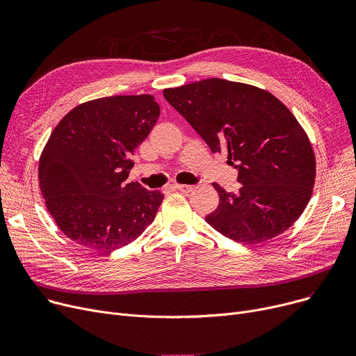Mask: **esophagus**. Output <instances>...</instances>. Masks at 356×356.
<instances>
[{
  "label": "esophagus",
  "instance_id": "1",
  "mask_svg": "<svg viewBox=\"0 0 356 356\" xmlns=\"http://www.w3.org/2000/svg\"><path fill=\"white\" fill-rule=\"evenodd\" d=\"M175 189L179 191V192H183V193H191V192H193L195 186H191V184H175Z\"/></svg>",
  "mask_w": 356,
  "mask_h": 356
}]
</instances>
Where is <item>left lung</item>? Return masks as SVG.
<instances>
[{
    "instance_id": "1",
    "label": "left lung",
    "mask_w": 356,
    "mask_h": 356,
    "mask_svg": "<svg viewBox=\"0 0 356 356\" xmlns=\"http://www.w3.org/2000/svg\"><path fill=\"white\" fill-rule=\"evenodd\" d=\"M163 95L212 153H227L238 168L239 193L219 184L215 212L207 222L222 235L259 244L287 231L312 197L316 159L291 111L273 93L225 79H203Z\"/></svg>"
}]
</instances>
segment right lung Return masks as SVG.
<instances>
[{
	"label": "right lung",
	"mask_w": 356,
	"mask_h": 356,
	"mask_svg": "<svg viewBox=\"0 0 356 356\" xmlns=\"http://www.w3.org/2000/svg\"><path fill=\"white\" fill-rule=\"evenodd\" d=\"M153 95L83 102L56 125L39 161L46 207L79 245L109 252L137 239L156 218L163 193L128 183L129 156L157 122Z\"/></svg>",
	"instance_id": "add662e5"
}]
</instances>
